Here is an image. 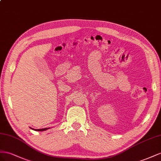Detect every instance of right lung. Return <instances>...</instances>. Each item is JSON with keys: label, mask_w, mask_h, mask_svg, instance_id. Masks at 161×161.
<instances>
[{"label": "right lung", "mask_w": 161, "mask_h": 161, "mask_svg": "<svg viewBox=\"0 0 161 161\" xmlns=\"http://www.w3.org/2000/svg\"><path fill=\"white\" fill-rule=\"evenodd\" d=\"M31 130H34L33 128H31ZM49 128H44V129H38V130H36V129H35L34 130L35 131H45V130H48Z\"/></svg>", "instance_id": "add662e5"}]
</instances>
